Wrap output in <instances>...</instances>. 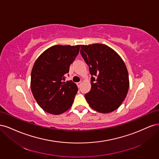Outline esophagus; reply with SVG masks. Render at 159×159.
Returning a JSON list of instances; mask_svg holds the SVG:
<instances>
[{"instance_id":"esophagus-1","label":"esophagus","mask_w":159,"mask_h":159,"mask_svg":"<svg viewBox=\"0 0 159 159\" xmlns=\"http://www.w3.org/2000/svg\"><path fill=\"white\" fill-rule=\"evenodd\" d=\"M77 85H78V88H80V85H81V82L80 81V82H78L77 83Z\"/></svg>"}]
</instances>
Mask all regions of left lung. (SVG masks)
<instances>
[{
    "label": "left lung",
    "instance_id": "obj_1",
    "mask_svg": "<svg viewBox=\"0 0 159 159\" xmlns=\"http://www.w3.org/2000/svg\"><path fill=\"white\" fill-rule=\"evenodd\" d=\"M80 53L91 75V88L85 95L89 106L103 113L116 110L125 99L129 87L123 60L116 52L102 44L81 45Z\"/></svg>",
    "mask_w": 159,
    "mask_h": 159
}]
</instances>
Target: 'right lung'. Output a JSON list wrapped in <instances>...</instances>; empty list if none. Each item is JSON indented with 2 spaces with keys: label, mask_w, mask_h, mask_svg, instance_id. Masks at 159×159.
<instances>
[{
  "label": "right lung",
  "mask_w": 159,
  "mask_h": 159,
  "mask_svg": "<svg viewBox=\"0 0 159 159\" xmlns=\"http://www.w3.org/2000/svg\"><path fill=\"white\" fill-rule=\"evenodd\" d=\"M80 45L53 46L38 57L31 72L34 98L44 111L60 115L68 110L78 92L73 81H65Z\"/></svg>",
  "instance_id": "1"
}]
</instances>
